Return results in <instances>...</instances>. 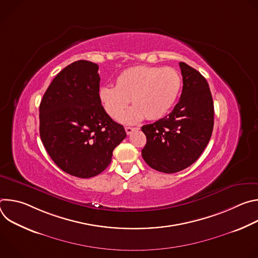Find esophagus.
Listing matches in <instances>:
<instances>
[{
  "mask_svg": "<svg viewBox=\"0 0 258 258\" xmlns=\"http://www.w3.org/2000/svg\"><path fill=\"white\" fill-rule=\"evenodd\" d=\"M124 130H125V133H126V135H131L134 131H136V130H139V127H131V126H125L124 127Z\"/></svg>",
  "mask_w": 258,
  "mask_h": 258,
  "instance_id": "obj_1",
  "label": "esophagus"
}]
</instances>
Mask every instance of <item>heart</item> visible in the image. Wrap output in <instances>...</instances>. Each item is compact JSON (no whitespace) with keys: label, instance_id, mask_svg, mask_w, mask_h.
Wrapping results in <instances>:
<instances>
[{"label":"heart","instance_id":"1","mask_svg":"<svg viewBox=\"0 0 258 258\" xmlns=\"http://www.w3.org/2000/svg\"><path fill=\"white\" fill-rule=\"evenodd\" d=\"M180 77L171 67L137 66L122 71L115 88L104 86L99 100L104 111L112 119H119L128 106L134 107L122 117L125 123L162 118L176 102L180 91Z\"/></svg>","mask_w":258,"mask_h":258}]
</instances>
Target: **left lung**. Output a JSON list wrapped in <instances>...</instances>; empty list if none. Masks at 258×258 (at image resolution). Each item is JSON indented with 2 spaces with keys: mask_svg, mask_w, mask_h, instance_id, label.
<instances>
[{
  "mask_svg": "<svg viewBox=\"0 0 258 258\" xmlns=\"http://www.w3.org/2000/svg\"><path fill=\"white\" fill-rule=\"evenodd\" d=\"M182 91L165 117L142 126L147 143L145 162L155 170L174 173L193 164L202 154L213 130L214 107L207 81L199 71L179 62Z\"/></svg>",
  "mask_w": 258,
  "mask_h": 258,
  "instance_id": "left-lung-1",
  "label": "left lung"
}]
</instances>
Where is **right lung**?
<instances>
[{
	"mask_svg": "<svg viewBox=\"0 0 258 258\" xmlns=\"http://www.w3.org/2000/svg\"><path fill=\"white\" fill-rule=\"evenodd\" d=\"M99 66L87 60L69 64L55 77L40 105V136L52 160L82 178L101 173L126 137L99 100Z\"/></svg>",
	"mask_w": 258,
	"mask_h": 258,
	"instance_id": "obj_1",
	"label": "right lung"
}]
</instances>
